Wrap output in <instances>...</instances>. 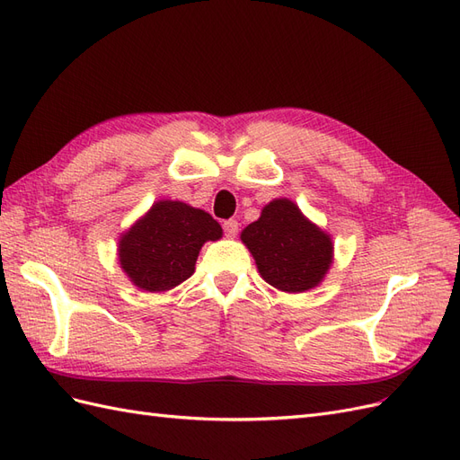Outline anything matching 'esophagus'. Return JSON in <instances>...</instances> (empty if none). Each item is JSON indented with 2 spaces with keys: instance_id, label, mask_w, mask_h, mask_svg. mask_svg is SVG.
<instances>
[{
  "instance_id": "34e87169",
  "label": "esophagus",
  "mask_w": 460,
  "mask_h": 460,
  "mask_svg": "<svg viewBox=\"0 0 460 460\" xmlns=\"http://www.w3.org/2000/svg\"><path fill=\"white\" fill-rule=\"evenodd\" d=\"M222 228H225V234L228 235V238H235L238 235V228H240V222L238 220H225V225H222Z\"/></svg>"
}]
</instances>
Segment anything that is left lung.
Wrapping results in <instances>:
<instances>
[{"instance_id":"8db88e82","label":"left lung","mask_w":460,"mask_h":460,"mask_svg":"<svg viewBox=\"0 0 460 460\" xmlns=\"http://www.w3.org/2000/svg\"><path fill=\"white\" fill-rule=\"evenodd\" d=\"M264 282L288 294L316 288L333 261L332 238L286 198L264 205L242 232Z\"/></svg>"}]
</instances>
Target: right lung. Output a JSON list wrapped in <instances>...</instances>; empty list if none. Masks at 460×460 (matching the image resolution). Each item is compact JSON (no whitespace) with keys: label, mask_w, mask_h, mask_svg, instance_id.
Wrapping results in <instances>:
<instances>
[{"label":"right lung","mask_w":460,"mask_h":460,"mask_svg":"<svg viewBox=\"0 0 460 460\" xmlns=\"http://www.w3.org/2000/svg\"><path fill=\"white\" fill-rule=\"evenodd\" d=\"M222 238L218 222L201 208L163 199L120 235L119 262L144 291H166L196 270L205 242Z\"/></svg>","instance_id":"right-lung-1"}]
</instances>
